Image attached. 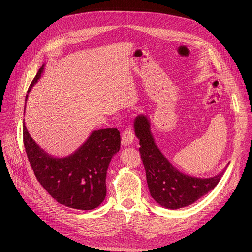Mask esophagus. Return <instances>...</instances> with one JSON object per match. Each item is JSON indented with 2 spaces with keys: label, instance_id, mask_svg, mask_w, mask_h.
Masks as SVG:
<instances>
[{
  "label": "esophagus",
  "instance_id": "obj_1",
  "mask_svg": "<svg viewBox=\"0 0 252 252\" xmlns=\"http://www.w3.org/2000/svg\"><path fill=\"white\" fill-rule=\"evenodd\" d=\"M133 140H134V133L132 132L130 127H126L122 134V145L124 147L130 146L133 142Z\"/></svg>",
  "mask_w": 252,
  "mask_h": 252
}]
</instances>
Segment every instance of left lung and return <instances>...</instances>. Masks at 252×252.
<instances>
[{"label":"left lung","mask_w":252,"mask_h":252,"mask_svg":"<svg viewBox=\"0 0 252 252\" xmlns=\"http://www.w3.org/2000/svg\"><path fill=\"white\" fill-rule=\"evenodd\" d=\"M133 128L139 139L140 158L146 169L151 195L159 205L168 209L190 205L220 183L225 168L208 178L190 176L175 168L157 146L147 116H137Z\"/></svg>","instance_id":"8db88e82"}]
</instances>
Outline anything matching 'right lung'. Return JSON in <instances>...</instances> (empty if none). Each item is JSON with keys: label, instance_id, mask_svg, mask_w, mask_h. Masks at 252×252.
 I'll list each match as a JSON object with an SVG mask.
<instances>
[{"label": "right lung", "instance_id": "1", "mask_svg": "<svg viewBox=\"0 0 252 252\" xmlns=\"http://www.w3.org/2000/svg\"><path fill=\"white\" fill-rule=\"evenodd\" d=\"M44 66L35 75L28 94L41 79ZM23 135L35 177L59 203L75 209L91 210L104 200L106 171L113 157L121 149V135L117 128L92 131L78 150L63 158L54 157L43 150L30 135L25 122Z\"/></svg>", "mask_w": 252, "mask_h": 252}]
</instances>
